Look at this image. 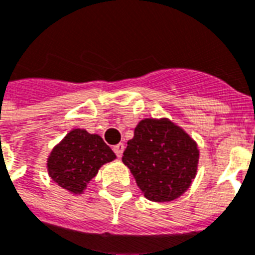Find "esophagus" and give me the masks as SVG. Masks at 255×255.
<instances>
[{"instance_id": "1", "label": "esophagus", "mask_w": 255, "mask_h": 255, "mask_svg": "<svg viewBox=\"0 0 255 255\" xmlns=\"http://www.w3.org/2000/svg\"><path fill=\"white\" fill-rule=\"evenodd\" d=\"M123 151H124L123 143H119V144H116L114 147V152L116 153V156H118V158H122V155H123Z\"/></svg>"}]
</instances>
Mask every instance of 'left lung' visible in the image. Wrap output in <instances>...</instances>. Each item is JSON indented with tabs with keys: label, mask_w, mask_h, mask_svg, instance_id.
Masks as SVG:
<instances>
[{
	"label": "left lung",
	"mask_w": 255,
	"mask_h": 255,
	"mask_svg": "<svg viewBox=\"0 0 255 255\" xmlns=\"http://www.w3.org/2000/svg\"><path fill=\"white\" fill-rule=\"evenodd\" d=\"M122 160L147 199L170 202L191 186L197 175L199 149L182 128L168 119H144L127 141Z\"/></svg>",
	"instance_id": "1"
}]
</instances>
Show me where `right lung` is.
Segmentation results:
<instances>
[{"mask_svg": "<svg viewBox=\"0 0 255 255\" xmlns=\"http://www.w3.org/2000/svg\"><path fill=\"white\" fill-rule=\"evenodd\" d=\"M115 158L114 151L100 136L77 128L54 147L46 166L49 176L58 186L72 194H83L99 168Z\"/></svg>", "mask_w": 255, "mask_h": 255, "instance_id": "add662e5", "label": "right lung"}]
</instances>
